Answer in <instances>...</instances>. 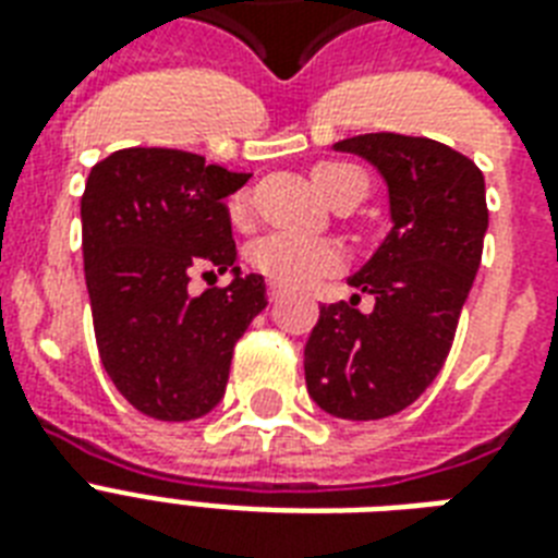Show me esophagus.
I'll use <instances>...</instances> for the list:
<instances>
[{"mask_svg":"<svg viewBox=\"0 0 558 558\" xmlns=\"http://www.w3.org/2000/svg\"><path fill=\"white\" fill-rule=\"evenodd\" d=\"M283 295H287V289L280 287V283H269V301H280Z\"/></svg>","mask_w":558,"mask_h":558,"instance_id":"1","label":"esophagus"}]
</instances>
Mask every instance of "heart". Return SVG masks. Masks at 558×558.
<instances>
[{
	"instance_id": "obj_1",
	"label": "heart",
	"mask_w": 558,
	"mask_h": 558,
	"mask_svg": "<svg viewBox=\"0 0 558 558\" xmlns=\"http://www.w3.org/2000/svg\"><path fill=\"white\" fill-rule=\"evenodd\" d=\"M315 187L336 202L350 187L362 185L367 191L365 173L348 161H318L313 168ZM252 210V196L245 191L234 193L228 202V214L234 222H245ZM248 266L257 275H263L271 283L280 287L304 289L315 287L318 280L330 278L336 271L344 269V254L339 245L327 243V240H313V236H295V234H266L257 243L248 245Z\"/></svg>"
}]
</instances>
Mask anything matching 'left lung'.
<instances>
[{"label": "left lung", "instance_id": "obj_1", "mask_svg": "<svg viewBox=\"0 0 558 558\" xmlns=\"http://www.w3.org/2000/svg\"><path fill=\"white\" fill-rule=\"evenodd\" d=\"M365 156L388 182L393 228L350 287L373 310L324 304L304 348L310 397L341 420L408 408L449 356L489 226L475 161L423 135L367 133L336 144Z\"/></svg>", "mask_w": 558, "mask_h": 558}]
</instances>
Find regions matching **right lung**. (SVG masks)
Returning a JSON list of instances; mask_svg holds the SVG:
<instances>
[{
	"label": "right lung",
	"instance_id": "1",
	"mask_svg": "<svg viewBox=\"0 0 558 558\" xmlns=\"http://www.w3.org/2000/svg\"><path fill=\"white\" fill-rule=\"evenodd\" d=\"M248 182L202 156L126 147L92 168L81 196L83 269L100 362L142 414L187 423L226 393L236 339L266 306L263 275L193 299L196 270L236 260L226 196Z\"/></svg>",
	"mask_w": 558,
	"mask_h": 558
}]
</instances>
